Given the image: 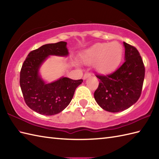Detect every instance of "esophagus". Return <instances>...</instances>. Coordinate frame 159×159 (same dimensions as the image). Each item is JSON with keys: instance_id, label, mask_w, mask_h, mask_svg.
<instances>
[{"instance_id": "34e87169", "label": "esophagus", "mask_w": 159, "mask_h": 159, "mask_svg": "<svg viewBox=\"0 0 159 159\" xmlns=\"http://www.w3.org/2000/svg\"><path fill=\"white\" fill-rule=\"evenodd\" d=\"M91 76V74H90V73H88V72H87V73H85V74H84L83 79H86L87 77H89V76Z\"/></svg>"}]
</instances>
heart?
<instances>
[{
  "mask_svg": "<svg viewBox=\"0 0 159 159\" xmlns=\"http://www.w3.org/2000/svg\"><path fill=\"white\" fill-rule=\"evenodd\" d=\"M122 47L117 42L97 43L87 50L83 59L87 63H96V69L107 73L116 68L122 57Z\"/></svg>",
  "mask_w": 159,
  "mask_h": 159,
  "instance_id": "1",
  "label": "heart"
}]
</instances>
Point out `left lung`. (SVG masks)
<instances>
[{"label": "left lung", "mask_w": 159, "mask_h": 159, "mask_svg": "<svg viewBox=\"0 0 159 159\" xmlns=\"http://www.w3.org/2000/svg\"><path fill=\"white\" fill-rule=\"evenodd\" d=\"M125 61L113 73L96 74L100 79L94 92L96 102L104 110L116 113L127 109L139 100L142 92L145 66L133 46L124 42Z\"/></svg>", "instance_id": "1"}]
</instances>
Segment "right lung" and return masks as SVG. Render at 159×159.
<instances>
[{
    "mask_svg": "<svg viewBox=\"0 0 159 159\" xmlns=\"http://www.w3.org/2000/svg\"><path fill=\"white\" fill-rule=\"evenodd\" d=\"M67 43L59 42L43 45L29 53L20 74V85L27 106L35 112L52 116L66 109L72 100L76 87L83 79L67 77L46 84L38 74L42 63L49 55L67 56Z\"/></svg>",
    "mask_w": 159,
    "mask_h": 159,
    "instance_id": "right-lung-1",
    "label": "right lung"
}]
</instances>
